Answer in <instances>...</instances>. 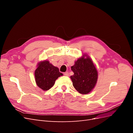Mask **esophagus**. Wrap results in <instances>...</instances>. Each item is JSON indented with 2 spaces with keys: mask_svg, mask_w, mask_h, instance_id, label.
Masks as SVG:
<instances>
[{
  "mask_svg": "<svg viewBox=\"0 0 133 133\" xmlns=\"http://www.w3.org/2000/svg\"><path fill=\"white\" fill-rule=\"evenodd\" d=\"M64 75H65V76H69V73H68V71H66V72H65V73H64Z\"/></svg>",
  "mask_w": 133,
  "mask_h": 133,
  "instance_id": "esophagus-1",
  "label": "esophagus"
}]
</instances>
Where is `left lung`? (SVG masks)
I'll return each instance as SVG.
<instances>
[{
  "mask_svg": "<svg viewBox=\"0 0 133 133\" xmlns=\"http://www.w3.org/2000/svg\"><path fill=\"white\" fill-rule=\"evenodd\" d=\"M71 69L74 73L70 78L75 89L82 94L90 92L98 79V71L91 59L88 57L79 58Z\"/></svg>",
  "mask_w": 133,
  "mask_h": 133,
  "instance_id": "left-lung-1",
  "label": "left lung"
}]
</instances>
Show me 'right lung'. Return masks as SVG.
<instances>
[{
    "mask_svg": "<svg viewBox=\"0 0 133 133\" xmlns=\"http://www.w3.org/2000/svg\"><path fill=\"white\" fill-rule=\"evenodd\" d=\"M62 75L57 67L45 60L38 64L35 71V82L42 89L48 90L54 85L58 78Z\"/></svg>",
    "mask_w": 133,
    "mask_h": 133,
    "instance_id": "obj_1",
    "label": "right lung"
}]
</instances>
